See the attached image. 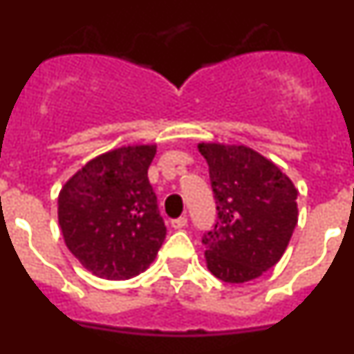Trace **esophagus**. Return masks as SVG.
Masks as SVG:
<instances>
[{
    "instance_id": "34e87169",
    "label": "esophagus",
    "mask_w": 354,
    "mask_h": 354,
    "mask_svg": "<svg viewBox=\"0 0 354 354\" xmlns=\"http://www.w3.org/2000/svg\"><path fill=\"white\" fill-rule=\"evenodd\" d=\"M171 228H175V230H180V228H184L187 225V218L186 216H180V218H175V220L170 221Z\"/></svg>"
}]
</instances>
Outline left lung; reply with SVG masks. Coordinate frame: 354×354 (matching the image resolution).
Wrapping results in <instances>:
<instances>
[{
	"instance_id": "8db88e82",
	"label": "left lung",
	"mask_w": 354,
	"mask_h": 354,
	"mask_svg": "<svg viewBox=\"0 0 354 354\" xmlns=\"http://www.w3.org/2000/svg\"><path fill=\"white\" fill-rule=\"evenodd\" d=\"M218 218L202 237L207 268L228 283L271 270L298 223V189L277 165L245 145L200 143Z\"/></svg>"
}]
</instances>
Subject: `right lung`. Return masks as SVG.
Returning a JSON list of instances; mask_svg holds the SVG:
<instances>
[{"instance_id": "add662e5", "label": "right lung", "mask_w": 354, "mask_h": 354, "mask_svg": "<svg viewBox=\"0 0 354 354\" xmlns=\"http://www.w3.org/2000/svg\"><path fill=\"white\" fill-rule=\"evenodd\" d=\"M156 145L122 147L86 162L62 187L58 221L65 245L106 280L143 273L167 237L147 170Z\"/></svg>"}]
</instances>
